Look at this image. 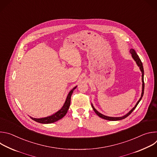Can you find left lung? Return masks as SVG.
I'll return each instance as SVG.
<instances>
[{"mask_svg":"<svg viewBox=\"0 0 157 157\" xmlns=\"http://www.w3.org/2000/svg\"><path fill=\"white\" fill-rule=\"evenodd\" d=\"M130 53L132 54V58H133V59L136 61V63H137V64L138 65V66L140 68V71H141V72H142V94H141V97H140V99L138 101V102H137V104H136V105H135V107H134L133 108H132V109H131V110H130L128 113L127 114H125V116H122V117H108V116H104V115H103V114H101L100 113H99V112L94 107V106L93 105V104H91V105H92V107H93V110H94V112L96 113V114L99 116V117H100L101 118H102V119H105V120H108V121H120V120H122V119H125V118H126L127 117H128L133 112V110L135 109L136 108V107L137 106V105L139 104V102L141 101V99H142V97H143V95H144V86H145V84H144V67H143V64H142V61H141V60H140V58H139V56H138V55L136 53V51L134 50L133 49H130Z\"/></svg>","mask_w":157,"mask_h":157,"instance_id":"1","label":"left lung"}]
</instances>
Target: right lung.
Wrapping results in <instances>:
<instances>
[{
  "label": "right lung",
  "mask_w": 157,
  "mask_h": 157,
  "mask_svg": "<svg viewBox=\"0 0 157 157\" xmlns=\"http://www.w3.org/2000/svg\"><path fill=\"white\" fill-rule=\"evenodd\" d=\"M76 87L77 86L75 87L70 91L68 96H67V98H66V101H65L64 105H63L62 108L59 110H58L57 113H56L55 114H54L52 116H48L47 117L36 119V118H33V117H30L31 119L37 122L41 123V124H51V123H53V122H56V121H59V119H62L66 114L67 112H68V110L69 109V107L70 105V102H71V96L73 93V91L75 90V89H76Z\"/></svg>",
  "instance_id": "1"
}]
</instances>
